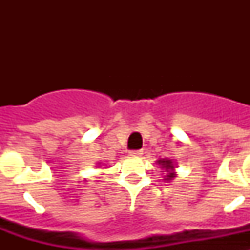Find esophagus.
<instances>
[{
  "instance_id": "obj_1",
  "label": "esophagus",
  "mask_w": 250,
  "mask_h": 250,
  "mask_svg": "<svg viewBox=\"0 0 250 250\" xmlns=\"http://www.w3.org/2000/svg\"><path fill=\"white\" fill-rule=\"evenodd\" d=\"M130 156H141L143 155V150H131L129 152Z\"/></svg>"
}]
</instances>
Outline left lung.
Returning a JSON list of instances; mask_svg holds the SVG:
<instances>
[{
	"mask_svg": "<svg viewBox=\"0 0 250 250\" xmlns=\"http://www.w3.org/2000/svg\"><path fill=\"white\" fill-rule=\"evenodd\" d=\"M158 164L161 165V169H164L165 171H167V175H165L164 180H173L174 178L176 176L175 171H174V169H175V164L173 163V160H169V159H160V160H158Z\"/></svg>",
	"mask_w": 250,
	"mask_h": 250,
	"instance_id": "left-lung-1",
	"label": "left lung"
}]
</instances>
